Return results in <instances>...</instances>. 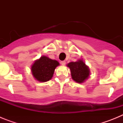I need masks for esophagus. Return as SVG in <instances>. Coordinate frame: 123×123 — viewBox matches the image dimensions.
I'll return each instance as SVG.
<instances>
[{
    "label": "esophagus",
    "mask_w": 123,
    "mask_h": 123,
    "mask_svg": "<svg viewBox=\"0 0 123 123\" xmlns=\"http://www.w3.org/2000/svg\"><path fill=\"white\" fill-rule=\"evenodd\" d=\"M61 64L64 66V65H65V64H66V62H65V61H62V62H61Z\"/></svg>",
    "instance_id": "esophagus-1"
}]
</instances>
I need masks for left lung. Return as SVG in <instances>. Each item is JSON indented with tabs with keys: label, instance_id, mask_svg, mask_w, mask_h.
<instances>
[{
	"label": "left lung",
	"instance_id": "8db88e82",
	"mask_svg": "<svg viewBox=\"0 0 123 123\" xmlns=\"http://www.w3.org/2000/svg\"><path fill=\"white\" fill-rule=\"evenodd\" d=\"M67 67L70 69L72 79L78 83H83L88 79L91 74L89 67L82 59L69 62L67 64Z\"/></svg>",
	"mask_w": 123,
	"mask_h": 123
}]
</instances>
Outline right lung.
Masks as SVG:
<instances>
[{"label": "right lung", "instance_id": "add662e5", "mask_svg": "<svg viewBox=\"0 0 123 123\" xmlns=\"http://www.w3.org/2000/svg\"><path fill=\"white\" fill-rule=\"evenodd\" d=\"M59 65L58 61L43 55L34 61L31 65V70L35 79L39 82H44L52 79L55 68Z\"/></svg>", "mask_w": 123, "mask_h": 123}]
</instances>
